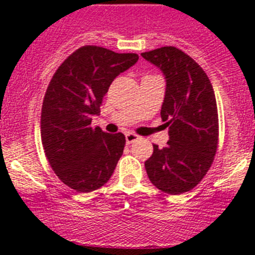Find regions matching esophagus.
Wrapping results in <instances>:
<instances>
[{
  "mask_svg": "<svg viewBox=\"0 0 255 255\" xmlns=\"http://www.w3.org/2000/svg\"><path fill=\"white\" fill-rule=\"evenodd\" d=\"M139 138H140V136H139V135H136V134H134V132H126V134H125V139H126V143H128V144L134 143V141L138 140Z\"/></svg>",
  "mask_w": 255,
  "mask_h": 255,
  "instance_id": "34e87169",
  "label": "esophagus"
}]
</instances>
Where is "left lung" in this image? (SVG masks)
Wrapping results in <instances>:
<instances>
[{
  "label": "left lung",
  "mask_w": 255,
  "mask_h": 255,
  "mask_svg": "<svg viewBox=\"0 0 255 255\" xmlns=\"http://www.w3.org/2000/svg\"><path fill=\"white\" fill-rule=\"evenodd\" d=\"M162 70L166 94L161 117L170 140L145 161L150 182L177 195L197 186L211 168L218 145V112L213 87L190 56L168 46L141 53Z\"/></svg>",
  "instance_id": "8db88e82"
}]
</instances>
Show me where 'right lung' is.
Returning a JSON list of instances; mask_svg holds the SVG:
<instances>
[{
	"instance_id": "1",
	"label": "right lung",
	"mask_w": 255,
	"mask_h": 255,
	"mask_svg": "<svg viewBox=\"0 0 255 255\" xmlns=\"http://www.w3.org/2000/svg\"><path fill=\"white\" fill-rule=\"evenodd\" d=\"M138 58L136 53L83 46L58 66L49 82L40 115L42 144L58 179L79 193L105 185L123 155L125 135L92 128V117L101 112L114 79Z\"/></svg>"
}]
</instances>
